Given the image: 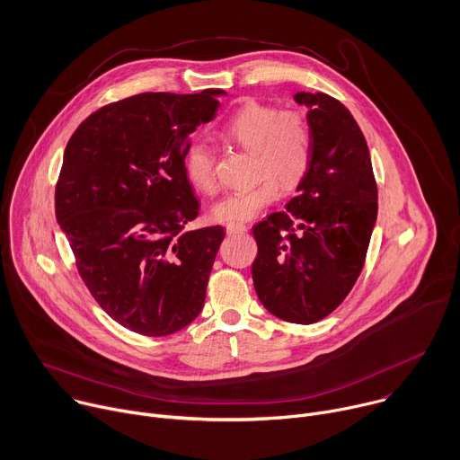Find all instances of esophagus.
<instances>
[{
	"mask_svg": "<svg viewBox=\"0 0 460 460\" xmlns=\"http://www.w3.org/2000/svg\"><path fill=\"white\" fill-rule=\"evenodd\" d=\"M226 231H227V234H238V233H245L247 226H243V224H229Z\"/></svg>",
	"mask_w": 460,
	"mask_h": 460,
	"instance_id": "1",
	"label": "esophagus"
}]
</instances>
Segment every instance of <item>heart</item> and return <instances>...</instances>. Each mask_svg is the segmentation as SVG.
<instances>
[{"mask_svg": "<svg viewBox=\"0 0 460 460\" xmlns=\"http://www.w3.org/2000/svg\"><path fill=\"white\" fill-rule=\"evenodd\" d=\"M222 137L254 153V172L260 178L227 192L211 208V218L220 224L252 220L271 206L284 189L302 181L311 164V128L298 112H282L279 107L249 102L224 125ZM185 176L204 194L217 190L215 155L206 144H194L185 155Z\"/></svg>", "mask_w": 460, "mask_h": 460, "instance_id": "1", "label": "heart"}]
</instances>
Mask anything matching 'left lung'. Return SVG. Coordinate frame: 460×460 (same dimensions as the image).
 Listing matches in <instances>:
<instances>
[{"label": "left lung", "mask_w": 460, "mask_h": 460, "mask_svg": "<svg viewBox=\"0 0 460 460\" xmlns=\"http://www.w3.org/2000/svg\"><path fill=\"white\" fill-rule=\"evenodd\" d=\"M307 107L311 164L286 211L252 227L256 295L271 314L314 323L355 286L376 222L369 149L351 112L323 93H296Z\"/></svg>", "instance_id": "1"}]
</instances>
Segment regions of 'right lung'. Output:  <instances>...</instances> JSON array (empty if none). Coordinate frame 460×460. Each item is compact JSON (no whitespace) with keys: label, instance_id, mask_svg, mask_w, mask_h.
I'll use <instances>...</instances> for the list:
<instances>
[{"label":"right lung","instance_id":"1","mask_svg":"<svg viewBox=\"0 0 460 460\" xmlns=\"http://www.w3.org/2000/svg\"><path fill=\"white\" fill-rule=\"evenodd\" d=\"M224 94L130 96L85 118L65 147L56 220L94 300L135 333H176L204 307L226 229H185L200 204L183 162Z\"/></svg>","mask_w":460,"mask_h":460}]
</instances>
